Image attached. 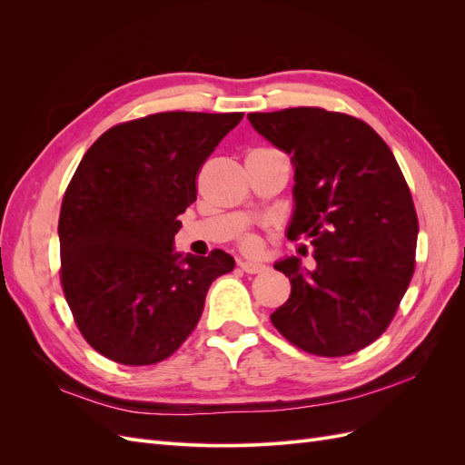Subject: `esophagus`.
<instances>
[{
    "instance_id": "esophagus-1",
    "label": "esophagus",
    "mask_w": 465,
    "mask_h": 465,
    "mask_svg": "<svg viewBox=\"0 0 465 465\" xmlns=\"http://www.w3.org/2000/svg\"><path fill=\"white\" fill-rule=\"evenodd\" d=\"M241 270H242L244 273L254 275V273L265 272V265H263V263H256V262H241Z\"/></svg>"
}]
</instances>
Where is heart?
Listing matches in <instances>:
<instances>
[{
    "mask_svg": "<svg viewBox=\"0 0 465 465\" xmlns=\"http://www.w3.org/2000/svg\"><path fill=\"white\" fill-rule=\"evenodd\" d=\"M242 248L246 250V252H256L258 250V241L252 234H248V236H244L242 238Z\"/></svg>",
    "mask_w": 465,
    "mask_h": 465,
    "instance_id": "obj_1",
    "label": "heart"
}]
</instances>
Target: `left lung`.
I'll return each mask as SVG.
<instances>
[{
	"label": "left lung",
	"instance_id": "1",
	"mask_svg": "<svg viewBox=\"0 0 465 465\" xmlns=\"http://www.w3.org/2000/svg\"><path fill=\"white\" fill-rule=\"evenodd\" d=\"M250 124L292 154L294 215L287 236L311 238L316 270L275 263L291 297L275 330L306 353L345 357L382 335L415 272L419 223L401 168L367 122L318 106L252 112Z\"/></svg>",
	"mask_w": 465,
	"mask_h": 465
}]
</instances>
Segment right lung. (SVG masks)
Segmentation results:
<instances>
[{
    "label": "right lung",
    "mask_w": 465,
    "mask_h": 465,
    "mask_svg": "<svg viewBox=\"0 0 465 465\" xmlns=\"http://www.w3.org/2000/svg\"><path fill=\"white\" fill-rule=\"evenodd\" d=\"M242 116L159 112L110 128L81 159L60 211V281L81 335L106 359L171 357L211 283L232 272L227 252L182 258L173 242L203 163Z\"/></svg>",
    "instance_id": "add662e5"
}]
</instances>
